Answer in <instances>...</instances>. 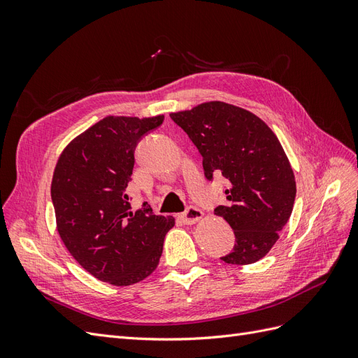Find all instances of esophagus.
Masks as SVG:
<instances>
[{
  "mask_svg": "<svg viewBox=\"0 0 358 358\" xmlns=\"http://www.w3.org/2000/svg\"><path fill=\"white\" fill-rule=\"evenodd\" d=\"M179 218L183 224L191 225V224L199 222L203 218V212L197 208H192V206H191V208L187 209V212H183L182 215H179Z\"/></svg>",
  "mask_w": 358,
  "mask_h": 358,
  "instance_id": "1",
  "label": "esophagus"
}]
</instances>
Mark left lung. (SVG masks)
<instances>
[{
  "label": "left lung",
  "mask_w": 358,
  "mask_h": 358,
  "mask_svg": "<svg viewBox=\"0 0 358 358\" xmlns=\"http://www.w3.org/2000/svg\"><path fill=\"white\" fill-rule=\"evenodd\" d=\"M203 157L204 176L229 182L221 216L234 231L233 251L221 259L252 264L279 239L296 199V179L276 134L257 115L229 103L208 101L170 113Z\"/></svg>",
  "instance_id": "obj_1"
}]
</instances>
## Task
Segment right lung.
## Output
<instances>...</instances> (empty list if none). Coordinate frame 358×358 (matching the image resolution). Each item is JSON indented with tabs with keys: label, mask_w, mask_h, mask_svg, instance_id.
Segmentation results:
<instances>
[{
	"label": "right lung",
	"mask_w": 358,
	"mask_h": 358,
	"mask_svg": "<svg viewBox=\"0 0 358 358\" xmlns=\"http://www.w3.org/2000/svg\"><path fill=\"white\" fill-rule=\"evenodd\" d=\"M164 116H106L66 146L52 178L57 230L86 272L110 285H133L154 272L173 216L131 212L125 194L134 149Z\"/></svg>",
	"instance_id": "obj_1"
}]
</instances>
